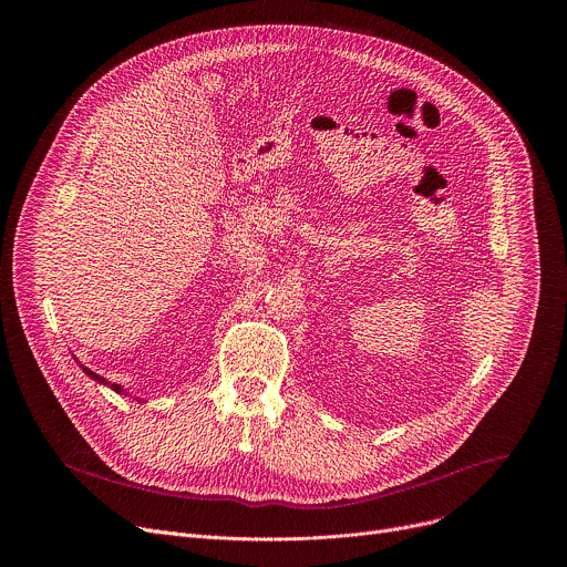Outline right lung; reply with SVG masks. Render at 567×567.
I'll use <instances>...</instances> for the list:
<instances>
[{
    "label": "right lung",
    "instance_id": "add662e5",
    "mask_svg": "<svg viewBox=\"0 0 567 567\" xmlns=\"http://www.w3.org/2000/svg\"><path fill=\"white\" fill-rule=\"evenodd\" d=\"M80 368H83V372H85V374H90V377H92V379H94V381H99V383H105V385H110V388H112V390H116V392H125V390H123V388H121V385H118V383H110V381H107V379H103V377H99V374H96V372H92V370H90V368H85V365H80Z\"/></svg>",
    "mask_w": 567,
    "mask_h": 567
}]
</instances>
